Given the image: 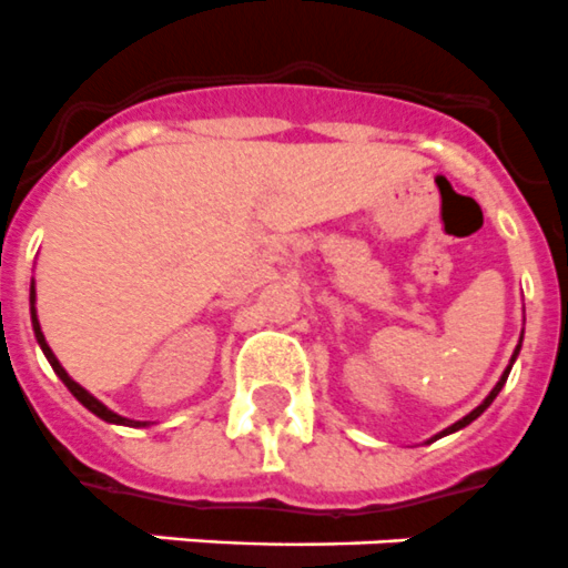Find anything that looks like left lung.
<instances>
[{
	"instance_id": "left-lung-1",
	"label": "left lung",
	"mask_w": 568,
	"mask_h": 568,
	"mask_svg": "<svg viewBox=\"0 0 568 568\" xmlns=\"http://www.w3.org/2000/svg\"><path fill=\"white\" fill-rule=\"evenodd\" d=\"M519 342H523V339H519ZM517 354H519V345H517V351H514V357H510V365H514V359H517ZM510 365H508V368H505V372H503V377H499V383H496V386H494V392H490V395H487L485 400H481L479 406H476V409L470 412V415H464L462 420H456V424H453V426H447V429H444V433H438V435H435V438H444V435H449V433H458V429H464V426H467V424H473V420L479 418L481 412H485L487 406H490V403L496 400V395H499V392H503L505 379H508V374H510Z\"/></svg>"
}]
</instances>
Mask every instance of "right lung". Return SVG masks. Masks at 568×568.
Wrapping results in <instances>:
<instances>
[{
  "instance_id": "obj_1",
  "label": "right lung",
  "mask_w": 568,
  "mask_h": 568,
  "mask_svg": "<svg viewBox=\"0 0 568 568\" xmlns=\"http://www.w3.org/2000/svg\"><path fill=\"white\" fill-rule=\"evenodd\" d=\"M34 298H37V293H34V284H31V327H34V336H37V342H40V348H42V354H45V359H49L51 363V368H54V374H58L60 379H63V386L69 388V392H72L74 397H78V400L83 403V406H87L89 412H92V415H98V418L101 420H106V424H121V426H150L148 420H130V418H121V415H115V412L112 409H106L104 403L98 400V397H92L87 392V388L81 386V383H74L72 377H69V374H65V368L63 365H60V359L54 357V351L49 348V342H45V336H42V331H40V322H37V307H34Z\"/></svg>"
}]
</instances>
